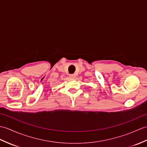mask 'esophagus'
<instances>
[{
	"instance_id": "34e87169",
	"label": "esophagus",
	"mask_w": 147,
	"mask_h": 147,
	"mask_svg": "<svg viewBox=\"0 0 147 147\" xmlns=\"http://www.w3.org/2000/svg\"><path fill=\"white\" fill-rule=\"evenodd\" d=\"M75 77H76L75 74H70L69 75V78H71V79H74V78H75Z\"/></svg>"
}]
</instances>
